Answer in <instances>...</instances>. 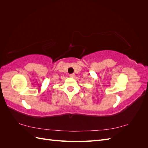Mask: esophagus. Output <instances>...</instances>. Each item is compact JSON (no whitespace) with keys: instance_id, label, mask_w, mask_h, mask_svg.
Segmentation results:
<instances>
[{"instance_id":"obj_1","label":"esophagus","mask_w":148,"mask_h":148,"mask_svg":"<svg viewBox=\"0 0 148 148\" xmlns=\"http://www.w3.org/2000/svg\"><path fill=\"white\" fill-rule=\"evenodd\" d=\"M70 77H71V78H74V77H75V74L74 73H72V74H70Z\"/></svg>"}]
</instances>
